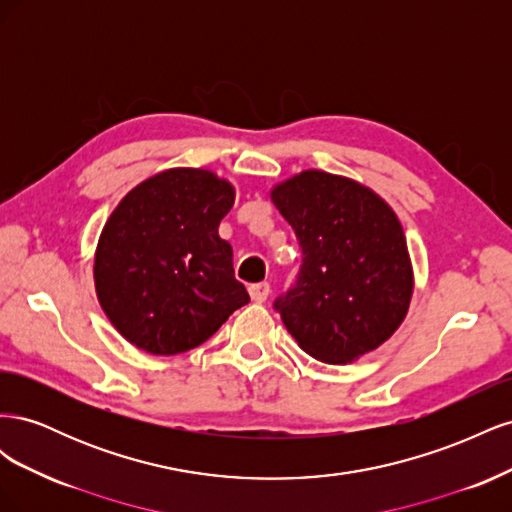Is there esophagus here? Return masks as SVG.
Listing matches in <instances>:
<instances>
[{"label": "esophagus", "mask_w": 512, "mask_h": 512, "mask_svg": "<svg viewBox=\"0 0 512 512\" xmlns=\"http://www.w3.org/2000/svg\"><path fill=\"white\" fill-rule=\"evenodd\" d=\"M269 292H271V288H269L267 282L254 284V286H250V299H252L254 303H265L267 297H269Z\"/></svg>", "instance_id": "esophagus-1"}]
</instances>
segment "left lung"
Segmentation results:
<instances>
[{"label": "left lung", "instance_id": "1", "mask_svg": "<svg viewBox=\"0 0 512 512\" xmlns=\"http://www.w3.org/2000/svg\"><path fill=\"white\" fill-rule=\"evenodd\" d=\"M271 200L303 250L297 286L275 301L288 333L333 365L380 348L414 292L397 213L367 185L316 168L275 183Z\"/></svg>", "mask_w": 512, "mask_h": 512}]
</instances>
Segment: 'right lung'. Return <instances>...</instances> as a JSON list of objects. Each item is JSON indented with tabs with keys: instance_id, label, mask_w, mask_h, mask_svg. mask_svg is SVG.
Masks as SVG:
<instances>
[{
	"instance_id": "add662e5",
	"label": "right lung",
	"mask_w": 512,
	"mask_h": 512,
	"mask_svg": "<svg viewBox=\"0 0 512 512\" xmlns=\"http://www.w3.org/2000/svg\"><path fill=\"white\" fill-rule=\"evenodd\" d=\"M235 185L207 168H168L141 181L106 220L94 284L106 318L149 354L192 350L243 307L232 247L218 235Z\"/></svg>"
}]
</instances>
